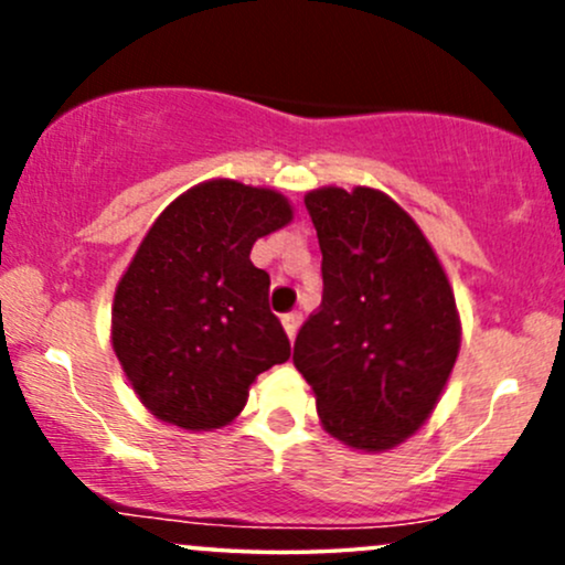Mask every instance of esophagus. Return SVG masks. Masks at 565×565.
Masks as SVG:
<instances>
[{"label":"esophagus","instance_id":"34e87169","mask_svg":"<svg viewBox=\"0 0 565 565\" xmlns=\"http://www.w3.org/2000/svg\"><path fill=\"white\" fill-rule=\"evenodd\" d=\"M300 321H302V316H300V313H289V316H284V319H281V323H284V332H287L289 340H295L297 329H300Z\"/></svg>","mask_w":565,"mask_h":565}]
</instances>
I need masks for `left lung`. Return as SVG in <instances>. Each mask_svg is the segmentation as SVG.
I'll use <instances>...</instances> for the list:
<instances>
[{"instance_id": "left-lung-1", "label": "left lung", "mask_w": 565, "mask_h": 565, "mask_svg": "<svg viewBox=\"0 0 565 565\" xmlns=\"http://www.w3.org/2000/svg\"><path fill=\"white\" fill-rule=\"evenodd\" d=\"M323 297L295 340V366L323 430L387 451L427 423L459 355V310L419 225L377 188L305 193Z\"/></svg>"}]
</instances>
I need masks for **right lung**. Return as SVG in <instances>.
<instances>
[{
  "mask_svg": "<svg viewBox=\"0 0 565 565\" xmlns=\"http://www.w3.org/2000/svg\"><path fill=\"white\" fill-rule=\"evenodd\" d=\"M291 217L274 188L215 178L153 220L116 284L111 345L161 423L193 433L231 425L257 374L289 359L268 308L270 276L249 252Z\"/></svg>",
  "mask_w": 565,
  "mask_h": 565,
  "instance_id": "right-lung-1",
  "label": "right lung"
}]
</instances>
